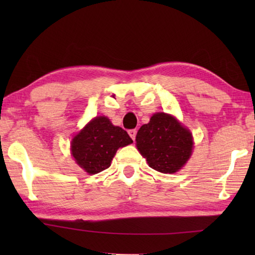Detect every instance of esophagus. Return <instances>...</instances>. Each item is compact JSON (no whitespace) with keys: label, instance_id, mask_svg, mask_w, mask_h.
Returning a JSON list of instances; mask_svg holds the SVG:
<instances>
[{"label":"esophagus","instance_id":"esophagus-1","mask_svg":"<svg viewBox=\"0 0 255 255\" xmlns=\"http://www.w3.org/2000/svg\"><path fill=\"white\" fill-rule=\"evenodd\" d=\"M128 133H129V136L131 137L132 140L136 139V133H137L136 129H130V130H128Z\"/></svg>","mask_w":255,"mask_h":255}]
</instances>
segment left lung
Returning <instances> with one entry per match:
<instances>
[{
  "label": "left lung",
  "instance_id": "8db88e82",
  "mask_svg": "<svg viewBox=\"0 0 255 255\" xmlns=\"http://www.w3.org/2000/svg\"><path fill=\"white\" fill-rule=\"evenodd\" d=\"M137 148L152 169L174 173L184 165L192 152V135L174 117L155 114L136 136Z\"/></svg>",
  "mask_w": 255,
  "mask_h": 255
}]
</instances>
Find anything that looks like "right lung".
<instances>
[{"instance_id": "obj_1", "label": "right lung", "mask_w": 255, "mask_h": 255, "mask_svg": "<svg viewBox=\"0 0 255 255\" xmlns=\"http://www.w3.org/2000/svg\"><path fill=\"white\" fill-rule=\"evenodd\" d=\"M131 143L126 130L106 117H97L73 138L71 147L76 163L88 173L97 174L111 165L119 147Z\"/></svg>"}]
</instances>
